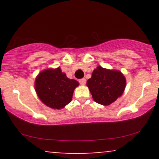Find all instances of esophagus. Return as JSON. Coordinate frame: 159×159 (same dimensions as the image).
I'll list each match as a JSON object with an SVG mask.
<instances>
[{"mask_svg": "<svg viewBox=\"0 0 159 159\" xmlns=\"http://www.w3.org/2000/svg\"><path fill=\"white\" fill-rule=\"evenodd\" d=\"M79 83L81 84V85H84L86 84V79L85 78H82V79L79 80Z\"/></svg>", "mask_w": 159, "mask_h": 159, "instance_id": "obj_1", "label": "esophagus"}]
</instances>
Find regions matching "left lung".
<instances>
[{"label": "left lung", "mask_w": 159, "mask_h": 159, "mask_svg": "<svg viewBox=\"0 0 159 159\" xmlns=\"http://www.w3.org/2000/svg\"><path fill=\"white\" fill-rule=\"evenodd\" d=\"M126 85V81L121 72L98 66L87 80L93 98L96 102L109 105L122 96Z\"/></svg>", "instance_id": "8db88e82"}]
</instances>
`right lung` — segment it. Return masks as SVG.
I'll list each match as a JSON object with an SVG mask.
<instances>
[{
	"label": "right lung",
	"instance_id": "add662e5",
	"mask_svg": "<svg viewBox=\"0 0 159 159\" xmlns=\"http://www.w3.org/2000/svg\"><path fill=\"white\" fill-rule=\"evenodd\" d=\"M79 83L69 79L60 67L42 71L36 78L35 90L39 99L53 109H61L72 101Z\"/></svg>",
	"mask_w": 159,
	"mask_h": 159
}]
</instances>
